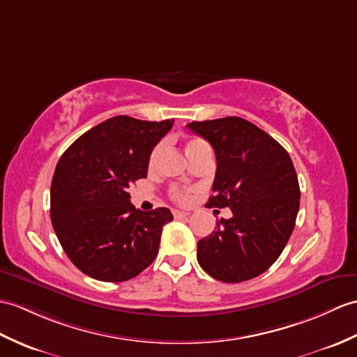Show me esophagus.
Returning <instances> with one entry per match:
<instances>
[{
	"label": "esophagus",
	"mask_w": 357,
	"mask_h": 357,
	"mask_svg": "<svg viewBox=\"0 0 357 357\" xmlns=\"http://www.w3.org/2000/svg\"><path fill=\"white\" fill-rule=\"evenodd\" d=\"M173 216H175L176 219L179 218H187L188 213L187 211H179V210H173Z\"/></svg>",
	"instance_id": "34e87169"
}]
</instances>
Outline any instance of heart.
Instances as JSON below:
<instances>
[{
  "mask_svg": "<svg viewBox=\"0 0 357 357\" xmlns=\"http://www.w3.org/2000/svg\"><path fill=\"white\" fill-rule=\"evenodd\" d=\"M206 147H208V146H206L202 139L192 138V139H188L187 143H185V152H187L190 160H195L196 156H197L199 153H201V152L204 151V149H206ZM160 152H161V146H156V147L153 149L152 155H151V160H149V164L153 165V164L156 162V160H158ZM172 197L175 199V201L185 202L187 199L190 197V192H182V190H173V192H172Z\"/></svg>",
  "mask_w": 357,
  "mask_h": 357,
  "instance_id": "b5f03b06",
  "label": "heart"
}]
</instances>
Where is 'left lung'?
<instances>
[{"instance_id":"left-lung-1","label":"left lung","mask_w":357,"mask_h":357,"mask_svg":"<svg viewBox=\"0 0 357 357\" xmlns=\"http://www.w3.org/2000/svg\"><path fill=\"white\" fill-rule=\"evenodd\" d=\"M187 128L213 146L218 169L208 208H228L216 231L197 242L201 268L223 283L268 271L283 252L300 210V184L278 141L240 117L193 121Z\"/></svg>"}]
</instances>
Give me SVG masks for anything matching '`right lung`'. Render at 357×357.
Wrapping results in <instances>:
<instances>
[{
  "instance_id": "right-lung-1",
  "label": "right lung",
  "mask_w": 357,
  "mask_h": 357,
  "mask_svg": "<svg viewBox=\"0 0 357 357\" xmlns=\"http://www.w3.org/2000/svg\"><path fill=\"white\" fill-rule=\"evenodd\" d=\"M173 121L117 115L79 137L57 162L50 216L65 254L91 278L130 280L158 255L172 213L137 210L128 190L147 176L153 147Z\"/></svg>"
}]
</instances>
